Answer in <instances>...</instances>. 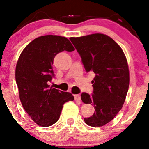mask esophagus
I'll return each instance as SVG.
<instances>
[{
    "label": "esophagus",
    "mask_w": 149,
    "mask_h": 149,
    "mask_svg": "<svg viewBox=\"0 0 149 149\" xmlns=\"http://www.w3.org/2000/svg\"><path fill=\"white\" fill-rule=\"evenodd\" d=\"M73 97H74L75 100H76V101H80L81 100V96L79 94H74Z\"/></svg>",
    "instance_id": "1"
}]
</instances>
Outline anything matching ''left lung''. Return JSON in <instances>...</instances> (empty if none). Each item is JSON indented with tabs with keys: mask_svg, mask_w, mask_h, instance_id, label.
Returning a JSON list of instances; mask_svg holds the SVG:
<instances>
[{
	"mask_svg": "<svg viewBox=\"0 0 149 149\" xmlns=\"http://www.w3.org/2000/svg\"><path fill=\"white\" fill-rule=\"evenodd\" d=\"M70 40L86 71L95 73L93 94L81 95L84 103L92 104L95 109L84 121L91 127H101L114 119L125 102L130 81L127 59L120 47L106 34L70 37Z\"/></svg>",
	"mask_w": 149,
	"mask_h": 149,
	"instance_id": "8db88e82",
	"label": "left lung"
}]
</instances>
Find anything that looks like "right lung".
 Listing matches in <instances>:
<instances>
[{"mask_svg": "<svg viewBox=\"0 0 149 149\" xmlns=\"http://www.w3.org/2000/svg\"><path fill=\"white\" fill-rule=\"evenodd\" d=\"M75 50L66 37L45 35L34 39L24 49L16 67V81L24 109L40 126L48 127L58 120L63 106L73 101L72 94L48 85L54 76L55 55Z\"/></svg>", "mask_w": 149, "mask_h": 149, "instance_id": "add662e5", "label": "right lung"}]
</instances>
